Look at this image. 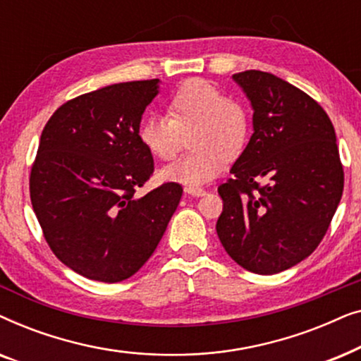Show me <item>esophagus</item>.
<instances>
[{
  "instance_id": "obj_1",
  "label": "esophagus",
  "mask_w": 361,
  "mask_h": 361,
  "mask_svg": "<svg viewBox=\"0 0 361 361\" xmlns=\"http://www.w3.org/2000/svg\"><path fill=\"white\" fill-rule=\"evenodd\" d=\"M185 192H187V194L195 195V197L205 195V189H204V187H199V185H187Z\"/></svg>"
}]
</instances>
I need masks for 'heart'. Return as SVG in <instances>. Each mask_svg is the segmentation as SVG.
<instances>
[{
    "label": "heart",
    "mask_w": 361,
    "mask_h": 361,
    "mask_svg": "<svg viewBox=\"0 0 361 361\" xmlns=\"http://www.w3.org/2000/svg\"><path fill=\"white\" fill-rule=\"evenodd\" d=\"M167 116L141 123L140 140L152 156L172 161L189 133L192 149L161 171V179L199 185L224 171L226 157L245 149L251 133V113L243 102L226 97L204 78L180 83L166 102Z\"/></svg>",
    "instance_id": "obj_1"
}]
</instances>
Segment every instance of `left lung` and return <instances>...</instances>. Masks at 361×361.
Returning <instances> with one entry per match:
<instances>
[{
  "instance_id": "1",
  "label": "left lung",
  "mask_w": 361,
  "mask_h": 361,
  "mask_svg": "<svg viewBox=\"0 0 361 361\" xmlns=\"http://www.w3.org/2000/svg\"><path fill=\"white\" fill-rule=\"evenodd\" d=\"M233 80L250 98L255 131L219 187L216 235L241 268L276 274L312 255L327 233L343 166L332 121L307 93L261 71Z\"/></svg>"
}]
</instances>
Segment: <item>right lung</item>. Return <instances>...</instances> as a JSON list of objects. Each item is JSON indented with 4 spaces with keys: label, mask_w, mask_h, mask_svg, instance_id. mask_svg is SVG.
Listing matches in <instances>:
<instances>
[{
    "label": "right lung",
    "mask_w": 361,
    "mask_h": 361,
    "mask_svg": "<svg viewBox=\"0 0 361 361\" xmlns=\"http://www.w3.org/2000/svg\"><path fill=\"white\" fill-rule=\"evenodd\" d=\"M157 78L83 93L59 106L44 126L29 176L34 214L52 253L83 278L120 283L154 253L182 185L136 190L154 172L140 140Z\"/></svg>",
    "instance_id": "add662e5"
}]
</instances>
